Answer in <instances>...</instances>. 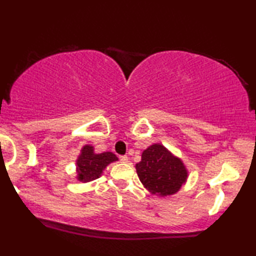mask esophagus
<instances>
[{"label":"esophagus","instance_id":"1","mask_svg":"<svg viewBox=\"0 0 256 256\" xmlns=\"http://www.w3.org/2000/svg\"><path fill=\"white\" fill-rule=\"evenodd\" d=\"M120 160L123 164L128 162V158L126 156H120Z\"/></svg>","mask_w":256,"mask_h":256}]
</instances>
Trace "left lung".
<instances>
[{"instance_id": "1", "label": "left lung", "mask_w": 256, "mask_h": 256, "mask_svg": "<svg viewBox=\"0 0 256 256\" xmlns=\"http://www.w3.org/2000/svg\"><path fill=\"white\" fill-rule=\"evenodd\" d=\"M136 174L150 192L161 197L178 192L188 178L182 160L172 156L161 144H153L142 154L136 164Z\"/></svg>"}]
</instances>
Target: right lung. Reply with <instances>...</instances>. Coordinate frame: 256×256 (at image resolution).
Returning a JSON list of instances; mask_svg holds the SVG:
<instances>
[{"instance_id": "add662e5", "label": "right lung", "mask_w": 256, "mask_h": 256, "mask_svg": "<svg viewBox=\"0 0 256 256\" xmlns=\"http://www.w3.org/2000/svg\"><path fill=\"white\" fill-rule=\"evenodd\" d=\"M118 158L111 152L96 154L94 147L86 145L82 147L81 154L76 160L78 180L81 182H90L98 178L108 164L117 161Z\"/></svg>"}]
</instances>
